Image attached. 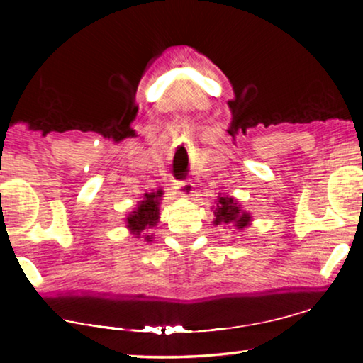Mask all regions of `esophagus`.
Returning a JSON list of instances; mask_svg holds the SVG:
<instances>
[{"label":"esophagus","mask_w":363,"mask_h":363,"mask_svg":"<svg viewBox=\"0 0 363 363\" xmlns=\"http://www.w3.org/2000/svg\"><path fill=\"white\" fill-rule=\"evenodd\" d=\"M174 189L177 190V194L182 196H190L194 192V186L190 182H176Z\"/></svg>","instance_id":"obj_1"}]
</instances>
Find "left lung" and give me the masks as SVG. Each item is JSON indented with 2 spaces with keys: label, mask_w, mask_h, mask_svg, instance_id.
I'll return each mask as SVG.
<instances>
[{
  "label": "left lung",
  "mask_w": 363,
  "mask_h": 363,
  "mask_svg": "<svg viewBox=\"0 0 363 363\" xmlns=\"http://www.w3.org/2000/svg\"><path fill=\"white\" fill-rule=\"evenodd\" d=\"M214 219V225H229L233 227L237 232H242L251 225V214L242 208V205L229 195H218L214 206L211 208ZM233 230L232 233H235Z\"/></svg>",
  "instance_id": "8db88e82"
}]
</instances>
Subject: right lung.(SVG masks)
Masks as SVG:
<instances>
[{"label": "right lung", "mask_w": 363, "mask_h": 363, "mask_svg": "<svg viewBox=\"0 0 363 363\" xmlns=\"http://www.w3.org/2000/svg\"><path fill=\"white\" fill-rule=\"evenodd\" d=\"M163 190L157 192L144 194V199L138 201V206L134 208L125 218L128 230H130L134 238H144V242H153V235L149 233L160 223V203H162Z\"/></svg>", "instance_id": "1"}]
</instances>
